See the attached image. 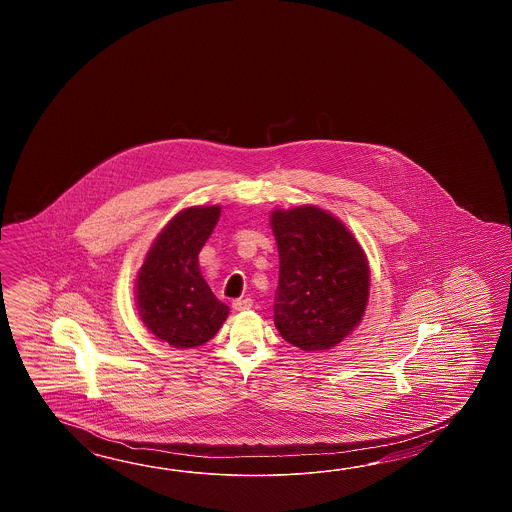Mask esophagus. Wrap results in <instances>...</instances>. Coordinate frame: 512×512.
Instances as JSON below:
<instances>
[{"label":"esophagus","mask_w":512,"mask_h":512,"mask_svg":"<svg viewBox=\"0 0 512 512\" xmlns=\"http://www.w3.org/2000/svg\"><path fill=\"white\" fill-rule=\"evenodd\" d=\"M252 304V298H238V300H234L232 302V309L234 311H247V309H251Z\"/></svg>","instance_id":"obj_1"}]
</instances>
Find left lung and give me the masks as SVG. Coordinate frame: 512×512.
Wrapping results in <instances>:
<instances>
[{
	"mask_svg": "<svg viewBox=\"0 0 512 512\" xmlns=\"http://www.w3.org/2000/svg\"><path fill=\"white\" fill-rule=\"evenodd\" d=\"M280 254L274 326L304 351L337 346L357 327L370 294V267L359 241L316 207L274 210Z\"/></svg>",
	"mask_w": 512,
	"mask_h": 512,
	"instance_id": "8db88e82",
	"label": "left lung"
}]
</instances>
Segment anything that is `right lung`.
<instances>
[{"mask_svg":"<svg viewBox=\"0 0 512 512\" xmlns=\"http://www.w3.org/2000/svg\"><path fill=\"white\" fill-rule=\"evenodd\" d=\"M221 208L179 212L153 241L137 276L142 322L174 348L203 346L229 316L199 271V251L218 223Z\"/></svg>","mask_w":512,"mask_h":512,"instance_id":"right-lung-1","label":"right lung"}]
</instances>
